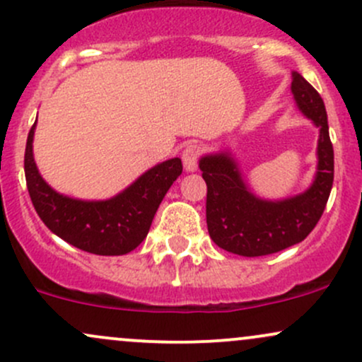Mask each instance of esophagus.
<instances>
[{"label":"esophagus","mask_w":362,"mask_h":362,"mask_svg":"<svg viewBox=\"0 0 362 362\" xmlns=\"http://www.w3.org/2000/svg\"><path fill=\"white\" fill-rule=\"evenodd\" d=\"M199 155H201V149H199L197 144H189L182 151V161H184V168L187 172H194L197 168Z\"/></svg>","instance_id":"1"}]
</instances>
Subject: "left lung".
I'll return each instance as SVG.
<instances>
[{"label":"left lung","mask_w":362,"mask_h":362,"mask_svg":"<svg viewBox=\"0 0 362 362\" xmlns=\"http://www.w3.org/2000/svg\"><path fill=\"white\" fill-rule=\"evenodd\" d=\"M291 91L298 109L320 129L318 165L310 189L282 201H265L248 189L230 151L211 153L199 160L207 185V230L223 250L243 257L281 252L303 242L325 211L334 184V148L325 103L296 71H293Z\"/></svg>","instance_id":"left-lung-1"}]
</instances>
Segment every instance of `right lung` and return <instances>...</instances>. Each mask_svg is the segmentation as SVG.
<instances>
[{
  "mask_svg": "<svg viewBox=\"0 0 362 362\" xmlns=\"http://www.w3.org/2000/svg\"><path fill=\"white\" fill-rule=\"evenodd\" d=\"M32 126L25 148V178L32 204L45 226L80 250L124 255L146 238L165 194L182 173L180 158L158 163L127 189L105 201H81L52 189L37 170Z\"/></svg>",
  "mask_w": 362,
  "mask_h": 362,
  "instance_id": "right-lung-1",
  "label": "right lung"
}]
</instances>
